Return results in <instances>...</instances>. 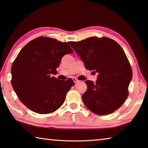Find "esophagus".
<instances>
[{
  "mask_svg": "<svg viewBox=\"0 0 148 148\" xmlns=\"http://www.w3.org/2000/svg\"><path fill=\"white\" fill-rule=\"evenodd\" d=\"M73 81L74 82V83H78L80 80H78V79L76 78H73Z\"/></svg>",
  "mask_w": 148,
  "mask_h": 148,
  "instance_id": "34e87169",
  "label": "esophagus"
}]
</instances>
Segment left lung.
<instances>
[{"instance_id": "1", "label": "left lung", "mask_w": 148, "mask_h": 148, "mask_svg": "<svg viewBox=\"0 0 148 148\" xmlns=\"http://www.w3.org/2000/svg\"><path fill=\"white\" fill-rule=\"evenodd\" d=\"M86 69L98 72L96 83L86 80L87 90L82 96L87 108L98 115L113 113L125 102L132 70L122 48L109 38L90 37L69 42Z\"/></svg>"}]
</instances>
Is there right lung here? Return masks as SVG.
I'll return each instance as SVG.
<instances>
[{
	"label": "right lung",
	"mask_w": 148,
	"mask_h": 148,
	"mask_svg": "<svg viewBox=\"0 0 148 148\" xmlns=\"http://www.w3.org/2000/svg\"><path fill=\"white\" fill-rule=\"evenodd\" d=\"M74 52L66 42L48 37H38L24 46L11 67L12 88L19 100L32 111L54 112L64 102L74 84L71 78L53 76L62 57Z\"/></svg>",
	"instance_id": "right-lung-1"
}]
</instances>
